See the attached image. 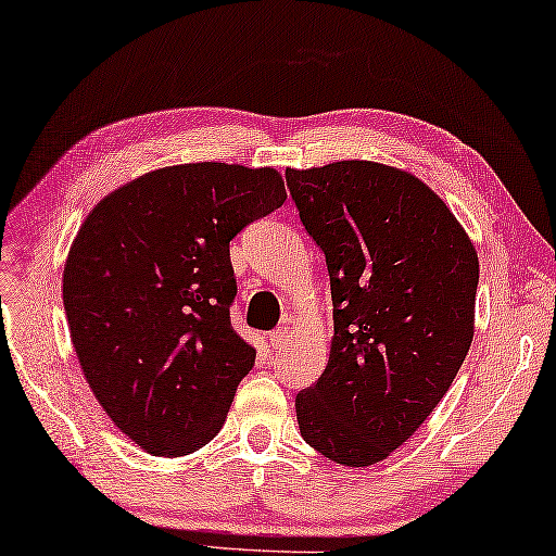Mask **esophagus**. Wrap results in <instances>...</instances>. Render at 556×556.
<instances>
[{"mask_svg": "<svg viewBox=\"0 0 556 556\" xmlns=\"http://www.w3.org/2000/svg\"><path fill=\"white\" fill-rule=\"evenodd\" d=\"M268 340H270V348L273 350H283L286 344H288V330H286V327H283V330H273L268 334Z\"/></svg>", "mask_w": 556, "mask_h": 556, "instance_id": "obj_1", "label": "esophagus"}]
</instances>
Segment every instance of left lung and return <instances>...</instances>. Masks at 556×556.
<instances>
[{
    "instance_id": "obj_1",
    "label": "left lung",
    "mask_w": 556,
    "mask_h": 556,
    "mask_svg": "<svg viewBox=\"0 0 556 556\" xmlns=\"http://www.w3.org/2000/svg\"><path fill=\"white\" fill-rule=\"evenodd\" d=\"M325 253L332 352L295 396L300 433L340 466L384 460L456 379L472 342L478 253L424 181L364 160L286 169Z\"/></svg>"
}]
</instances>
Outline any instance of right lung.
Returning <instances> with one entry per match:
<instances>
[{"instance_id": "right-lung-1", "label": "right lung", "mask_w": 556, "mask_h": 556, "mask_svg": "<svg viewBox=\"0 0 556 556\" xmlns=\"http://www.w3.org/2000/svg\"><path fill=\"white\" fill-rule=\"evenodd\" d=\"M286 202L276 169L197 162L105 197L63 268L80 369L117 429L187 456L222 429L256 350L231 327L229 243Z\"/></svg>"}]
</instances>
